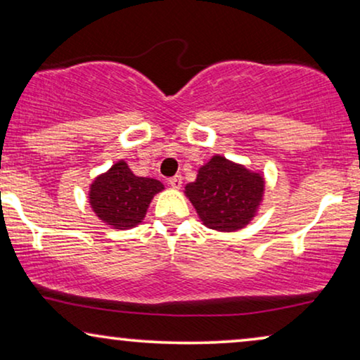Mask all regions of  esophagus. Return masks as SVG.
Listing matches in <instances>:
<instances>
[{"instance_id":"obj_1","label":"esophagus","mask_w":360,"mask_h":360,"mask_svg":"<svg viewBox=\"0 0 360 360\" xmlns=\"http://www.w3.org/2000/svg\"><path fill=\"white\" fill-rule=\"evenodd\" d=\"M167 181H169V185L172 186V188H180L181 184H184V179H181V175H174V176H170Z\"/></svg>"}]
</instances>
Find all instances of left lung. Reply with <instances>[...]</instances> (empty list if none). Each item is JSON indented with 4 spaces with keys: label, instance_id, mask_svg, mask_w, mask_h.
<instances>
[{
    "label": "left lung",
    "instance_id": "8db88e82",
    "mask_svg": "<svg viewBox=\"0 0 360 360\" xmlns=\"http://www.w3.org/2000/svg\"><path fill=\"white\" fill-rule=\"evenodd\" d=\"M185 193L205 226L238 231L254 218L264 195V179L245 167L214 155L185 186Z\"/></svg>",
    "mask_w": 360,
    "mask_h": 360
}]
</instances>
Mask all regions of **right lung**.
I'll use <instances>...</instances> for the list:
<instances>
[{"instance_id": "right-lung-1", "label": "right lung", "mask_w": 360, "mask_h": 360, "mask_svg": "<svg viewBox=\"0 0 360 360\" xmlns=\"http://www.w3.org/2000/svg\"><path fill=\"white\" fill-rule=\"evenodd\" d=\"M164 190L159 180L136 176L124 160L98 176L90 188V205L98 218L116 229L134 228L144 219L155 193Z\"/></svg>"}]
</instances>
